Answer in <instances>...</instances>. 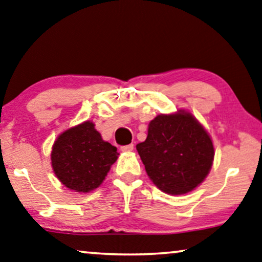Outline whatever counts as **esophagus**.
<instances>
[{"instance_id":"esophagus-1","label":"esophagus","mask_w":262,"mask_h":262,"mask_svg":"<svg viewBox=\"0 0 262 262\" xmlns=\"http://www.w3.org/2000/svg\"><path fill=\"white\" fill-rule=\"evenodd\" d=\"M133 149H134V144H133V143L127 144V146L121 147V150H122V151H132Z\"/></svg>"}]
</instances>
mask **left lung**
<instances>
[{
    "instance_id": "1",
    "label": "left lung",
    "mask_w": 262,
    "mask_h": 262,
    "mask_svg": "<svg viewBox=\"0 0 262 262\" xmlns=\"http://www.w3.org/2000/svg\"><path fill=\"white\" fill-rule=\"evenodd\" d=\"M148 177L170 195L192 192L212 168L214 146L192 113L179 109L150 121L146 141L136 144Z\"/></svg>"
}]
</instances>
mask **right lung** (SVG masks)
Here are the masks:
<instances>
[{"instance_id":"1","label":"right lung","mask_w":262,"mask_h":262,"mask_svg":"<svg viewBox=\"0 0 262 262\" xmlns=\"http://www.w3.org/2000/svg\"><path fill=\"white\" fill-rule=\"evenodd\" d=\"M118 156V148L104 141L92 121H84L57 136L50 160L62 185L89 193L103 182Z\"/></svg>"}]
</instances>
